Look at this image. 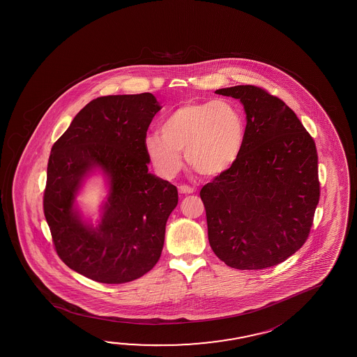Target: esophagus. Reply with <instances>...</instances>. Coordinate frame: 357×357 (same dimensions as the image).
Here are the masks:
<instances>
[{
	"mask_svg": "<svg viewBox=\"0 0 357 357\" xmlns=\"http://www.w3.org/2000/svg\"><path fill=\"white\" fill-rule=\"evenodd\" d=\"M178 190H179L181 195H190V193L195 192V188L190 187V185H187V184H181V185L178 187Z\"/></svg>",
	"mask_w": 357,
	"mask_h": 357,
	"instance_id": "1",
	"label": "esophagus"
}]
</instances>
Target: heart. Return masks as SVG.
I'll use <instances>...</instances> for the list:
<instances>
[{
    "mask_svg": "<svg viewBox=\"0 0 357 357\" xmlns=\"http://www.w3.org/2000/svg\"><path fill=\"white\" fill-rule=\"evenodd\" d=\"M160 131L146 136L145 149L168 178L182 167V151L198 174H222L238 160L245 142L243 112L225 98L184 103L167 116Z\"/></svg>",
    "mask_w": 357,
    "mask_h": 357,
    "instance_id": "b5f03b06",
    "label": "heart"
}]
</instances>
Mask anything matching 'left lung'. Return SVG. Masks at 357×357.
Here are the masks:
<instances>
[{
  "label": "left lung",
  "mask_w": 357,
  "mask_h": 357,
  "mask_svg": "<svg viewBox=\"0 0 357 357\" xmlns=\"http://www.w3.org/2000/svg\"><path fill=\"white\" fill-rule=\"evenodd\" d=\"M215 93L238 98L248 122L238 160L199 193L209 245L231 268H270L310 236L321 193L316 144L293 109L263 87Z\"/></svg>",
  "instance_id": "1"
}]
</instances>
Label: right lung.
<instances>
[{"label": "right lung", "instance_id": "add662e5", "mask_svg": "<svg viewBox=\"0 0 357 357\" xmlns=\"http://www.w3.org/2000/svg\"><path fill=\"white\" fill-rule=\"evenodd\" d=\"M160 108L151 93L98 97L82 108L52 148L43 208L54 249L68 268L94 282H132L162 255L178 190L148 173L145 139ZM94 166L110 178V195L96 229L83 225L73 209L81 179Z\"/></svg>", "mask_w": 357, "mask_h": 357}]
</instances>
